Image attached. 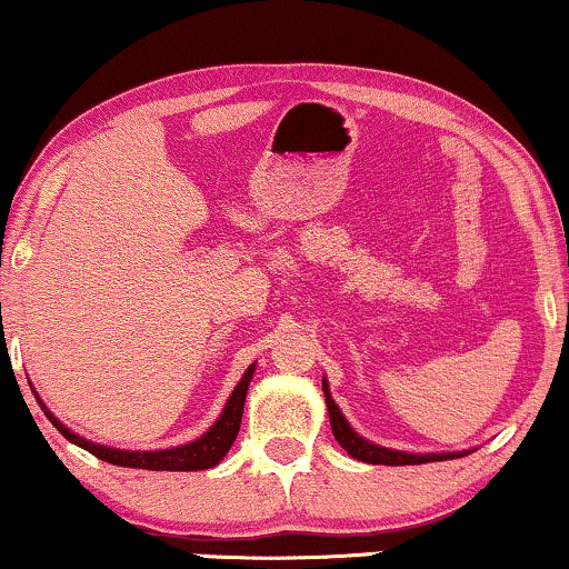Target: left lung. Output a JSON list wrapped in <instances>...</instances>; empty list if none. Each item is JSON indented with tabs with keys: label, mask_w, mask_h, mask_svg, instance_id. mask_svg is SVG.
Wrapping results in <instances>:
<instances>
[{
	"label": "left lung",
	"mask_w": 569,
	"mask_h": 569,
	"mask_svg": "<svg viewBox=\"0 0 569 569\" xmlns=\"http://www.w3.org/2000/svg\"><path fill=\"white\" fill-rule=\"evenodd\" d=\"M323 393H326V407H329V419H331V432L341 448L347 450L349 456L357 458L362 463H383V466H417V463H430V461H448V458H461V453H403V450H391L380 448L376 442H368L360 438L349 422L341 415L337 401L331 399L329 383L323 380Z\"/></svg>",
	"instance_id": "left-lung-1"
}]
</instances>
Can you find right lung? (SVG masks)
Listing matches in <instances>:
<instances>
[{
    "label": "right lung",
    "instance_id": "obj_1",
    "mask_svg": "<svg viewBox=\"0 0 569 569\" xmlns=\"http://www.w3.org/2000/svg\"><path fill=\"white\" fill-rule=\"evenodd\" d=\"M256 365L246 370V376L240 378V383L236 386V391L228 399V407H224L222 417L209 427L207 435H201L199 440L189 442V446H178V448H168V450H116V448H106V446H96V442L80 438V435L69 432L64 425L59 422L57 417L51 415L49 409L41 403L43 415L49 417V422L57 427V430L64 435L69 442L80 446L92 453L100 461H108L113 466H127V469H147V471H201V469H212L228 453L232 442L238 438L240 430V419H243V403H246V393H248V383H251Z\"/></svg>",
    "mask_w": 569,
    "mask_h": 569
}]
</instances>
